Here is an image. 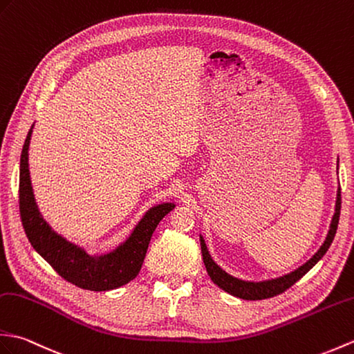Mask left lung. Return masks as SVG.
<instances>
[{
    "label": "left lung",
    "mask_w": 354,
    "mask_h": 354,
    "mask_svg": "<svg viewBox=\"0 0 354 354\" xmlns=\"http://www.w3.org/2000/svg\"><path fill=\"white\" fill-rule=\"evenodd\" d=\"M339 214H341V187L338 188V197H336V208H335V214L330 223V229H328L326 241L323 243L322 248H319V250L306 262V264H303L297 270H294L292 273L285 274L277 279H271V281H264V282H245V281H241V279H236V277H232L231 274H227L226 271L221 270L216 262L212 261V258L208 253L207 245H205L203 238L201 236L202 257L211 281L217 286H220L221 290H225L226 292L235 295V297H240L244 300H262V299L274 297L277 294H282L283 291L291 288L299 279L305 276L308 271L324 257V253L327 252L328 248H330V244L333 241L336 229H338Z\"/></svg>",
    "instance_id": "1"
}]
</instances>
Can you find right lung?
Listing matches in <instances>:
<instances>
[{
	"label": "right lung",
	"mask_w": 354,
	"mask_h": 354,
	"mask_svg": "<svg viewBox=\"0 0 354 354\" xmlns=\"http://www.w3.org/2000/svg\"><path fill=\"white\" fill-rule=\"evenodd\" d=\"M28 131L21 153L19 169V212L24 231L35 250L64 281L88 291L116 290L138 274L146 257L151 236L162 217L175 208L174 203H161L151 208L138 221L128 240L104 257H88L77 245L57 235L40 216L32 194L28 170Z\"/></svg>",
	"instance_id": "right-lung-1"
}]
</instances>
